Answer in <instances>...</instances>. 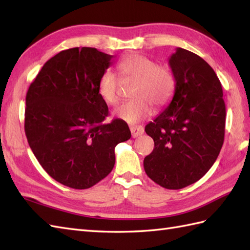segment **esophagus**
<instances>
[{
  "instance_id": "1",
  "label": "esophagus",
  "mask_w": 250,
  "mask_h": 250,
  "mask_svg": "<svg viewBox=\"0 0 250 250\" xmlns=\"http://www.w3.org/2000/svg\"><path fill=\"white\" fill-rule=\"evenodd\" d=\"M131 133H132V137H139L141 136L143 133H144V128L142 125H133L130 128Z\"/></svg>"
}]
</instances>
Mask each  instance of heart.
<instances>
[{
    "mask_svg": "<svg viewBox=\"0 0 250 250\" xmlns=\"http://www.w3.org/2000/svg\"><path fill=\"white\" fill-rule=\"evenodd\" d=\"M117 68L125 78L135 81L133 100L117 106L114 115L128 124H136L151 115L152 105L161 108L171 101L176 88V79L171 67L157 64L150 58L130 55L119 61ZM120 79L116 74L106 70L98 83L100 97L109 105L119 99Z\"/></svg>",
    "mask_w": 250,
    "mask_h": 250,
    "instance_id": "b5f03b06",
    "label": "heart"
}]
</instances>
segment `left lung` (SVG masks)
Instances as JSON below:
<instances>
[{"label": "left lung", "instance_id": "8db88e82", "mask_svg": "<svg viewBox=\"0 0 250 250\" xmlns=\"http://www.w3.org/2000/svg\"><path fill=\"white\" fill-rule=\"evenodd\" d=\"M168 64L176 88L167 107L145 126L155 148L144 168L161 187L182 189L203 177L218 157L226 105L218 77L201 57L177 48Z\"/></svg>", "mask_w": 250, "mask_h": 250}]
</instances>
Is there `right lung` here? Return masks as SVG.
<instances>
[{"mask_svg":"<svg viewBox=\"0 0 250 250\" xmlns=\"http://www.w3.org/2000/svg\"><path fill=\"white\" fill-rule=\"evenodd\" d=\"M113 56L91 47L63 50L47 61L25 98L24 131L37 161L58 183L88 189L111 172L115 147L128 141L126 122L108 116L98 83Z\"/></svg>","mask_w":250,"mask_h":250,"instance_id":"1","label":"right lung"}]
</instances>
